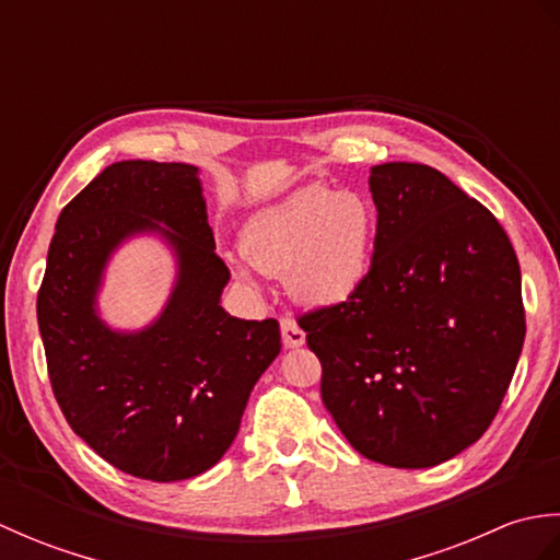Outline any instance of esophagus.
I'll use <instances>...</instances> for the list:
<instances>
[{
	"label": "esophagus",
	"instance_id": "obj_1",
	"mask_svg": "<svg viewBox=\"0 0 560 560\" xmlns=\"http://www.w3.org/2000/svg\"><path fill=\"white\" fill-rule=\"evenodd\" d=\"M281 339L287 349H299L305 343V331L291 317H281Z\"/></svg>",
	"mask_w": 560,
	"mask_h": 560
}]
</instances>
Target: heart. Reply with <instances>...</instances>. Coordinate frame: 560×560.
<instances>
[{
    "label": "heart",
    "mask_w": 560,
    "mask_h": 560,
    "mask_svg": "<svg viewBox=\"0 0 560 560\" xmlns=\"http://www.w3.org/2000/svg\"><path fill=\"white\" fill-rule=\"evenodd\" d=\"M375 235L371 199L351 189L307 185L247 223L243 253L255 269L283 273L295 301L337 305L363 287Z\"/></svg>",
    "instance_id": "1"
}]
</instances>
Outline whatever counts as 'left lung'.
Returning <instances> with one entry per match:
<instances>
[{
	"label": "left lung",
	"instance_id": "obj_1",
	"mask_svg": "<svg viewBox=\"0 0 560 560\" xmlns=\"http://www.w3.org/2000/svg\"><path fill=\"white\" fill-rule=\"evenodd\" d=\"M368 183L371 271L299 325L353 450L425 469L477 443L501 409L527 329L520 261L493 213L431 165H373Z\"/></svg>",
	"mask_w": 560,
	"mask_h": 560
}]
</instances>
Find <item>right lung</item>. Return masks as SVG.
Masks as SVG:
<instances>
[{
	"instance_id": "1",
	"label": "right lung",
	"mask_w": 560,
	"mask_h": 560,
	"mask_svg": "<svg viewBox=\"0 0 560 560\" xmlns=\"http://www.w3.org/2000/svg\"><path fill=\"white\" fill-rule=\"evenodd\" d=\"M139 232L166 237L178 277L149 328L117 332L95 299L109 255ZM229 279L195 165L113 163L59 213L38 291L47 373L71 431L113 467L183 481L231 447L249 392L281 351V331L271 317L225 313Z\"/></svg>"
}]
</instances>
